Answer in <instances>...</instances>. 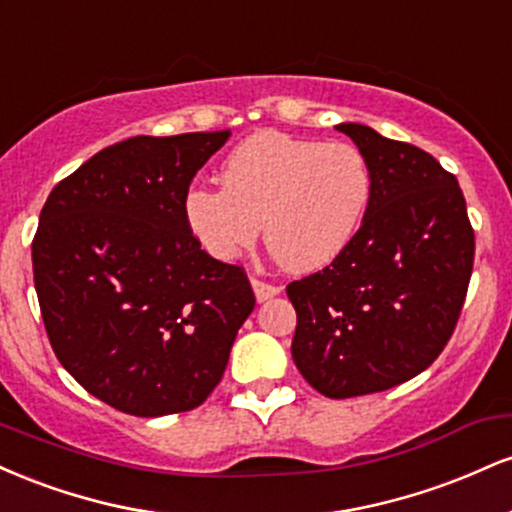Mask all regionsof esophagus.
Masks as SVG:
<instances>
[{
  "instance_id": "34e87169",
  "label": "esophagus",
  "mask_w": 512,
  "mask_h": 512,
  "mask_svg": "<svg viewBox=\"0 0 512 512\" xmlns=\"http://www.w3.org/2000/svg\"><path fill=\"white\" fill-rule=\"evenodd\" d=\"M252 289H255V296H257V301H260V303L267 301V298L279 296V293H281V286L269 284V281L257 279V276H252Z\"/></svg>"
}]
</instances>
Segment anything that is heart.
Wrapping results in <instances>:
<instances>
[{
    "instance_id": "heart-1",
    "label": "heart",
    "mask_w": 512,
    "mask_h": 512,
    "mask_svg": "<svg viewBox=\"0 0 512 512\" xmlns=\"http://www.w3.org/2000/svg\"><path fill=\"white\" fill-rule=\"evenodd\" d=\"M219 185L190 187L182 202L187 231L211 257L236 260L264 228L281 267L315 272L354 240L373 195V170L354 144L260 132L226 156Z\"/></svg>"
}]
</instances>
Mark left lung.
I'll list each match as a JSON object with an SVG mask.
<instances>
[{"label": "left lung", "mask_w": 512, "mask_h": 512, "mask_svg": "<svg viewBox=\"0 0 512 512\" xmlns=\"http://www.w3.org/2000/svg\"><path fill=\"white\" fill-rule=\"evenodd\" d=\"M337 129L368 158L373 195L349 248L286 293L296 368L320 395L346 399L390 390L440 356L467 298L474 228L457 178L431 154L366 125Z\"/></svg>", "instance_id": "left-lung-1"}]
</instances>
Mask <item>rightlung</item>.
I'll return each instance as SVG.
<instances>
[{
    "label": "right lung",
    "instance_id": "right-lung-1",
    "mask_svg": "<svg viewBox=\"0 0 512 512\" xmlns=\"http://www.w3.org/2000/svg\"><path fill=\"white\" fill-rule=\"evenodd\" d=\"M231 129L132 137L60 180L33 236L50 346L117 411L163 416L207 402L255 308L243 267L214 260L182 202Z\"/></svg>",
    "mask_w": 512,
    "mask_h": 512
}]
</instances>
